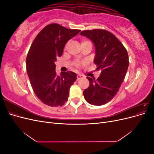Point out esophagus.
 Listing matches in <instances>:
<instances>
[{"label":"esophagus","mask_w":154,"mask_h":154,"mask_svg":"<svg viewBox=\"0 0 154 154\" xmlns=\"http://www.w3.org/2000/svg\"><path fill=\"white\" fill-rule=\"evenodd\" d=\"M83 78L82 75H80V74H78L77 75V80H80L81 78Z\"/></svg>","instance_id":"1"}]
</instances>
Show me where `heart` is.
<instances>
[{"label": "heart", "mask_w": 154, "mask_h": 154, "mask_svg": "<svg viewBox=\"0 0 154 154\" xmlns=\"http://www.w3.org/2000/svg\"><path fill=\"white\" fill-rule=\"evenodd\" d=\"M88 40H83L82 41V44H84V43H86V42H88ZM87 64V62L85 61V60H83V61H80V60H76V61H75L74 62V66L76 67V68H80L82 66H84L85 65Z\"/></svg>", "instance_id": "obj_1"}]
</instances>
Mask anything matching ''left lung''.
I'll return each instance as SVG.
<instances>
[{"label": "left lung", "instance_id": "8db88e82", "mask_svg": "<svg viewBox=\"0 0 154 154\" xmlns=\"http://www.w3.org/2000/svg\"><path fill=\"white\" fill-rule=\"evenodd\" d=\"M80 34L94 44V62L97 71L101 70L97 79L87 77L90 84L83 96L88 103L103 105L116 95L124 80L129 65L127 51L117 37L105 29L84 30Z\"/></svg>", "mask_w": 154, "mask_h": 154}]
</instances>
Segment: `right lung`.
I'll list each match as a JSON object with an SVG mask.
<instances>
[{
    "mask_svg": "<svg viewBox=\"0 0 154 154\" xmlns=\"http://www.w3.org/2000/svg\"><path fill=\"white\" fill-rule=\"evenodd\" d=\"M80 31L53 23L44 27L32 42L26 58L27 72L36 96L45 105L61 106L68 100L76 74L68 71L57 75L54 61L62 55L67 41Z\"/></svg>",
    "mask_w": 154,
    "mask_h": 154,
    "instance_id": "1",
    "label": "right lung"
}]
</instances>
